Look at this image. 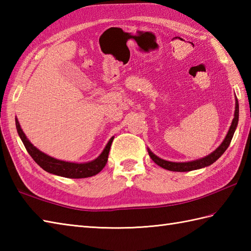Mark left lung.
I'll list each match as a JSON object with an SVG mask.
<instances>
[{
	"label": "left lung",
	"mask_w": 251,
	"mask_h": 251,
	"mask_svg": "<svg viewBox=\"0 0 251 251\" xmlns=\"http://www.w3.org/2000/svg\"><path fill=\"white\" fill-rule=\"evenodd\" d=\"M238 124V101L236 98L235 101V113H234V119L232 121V124L230 126V129H228L227 134L225 138V140L222 141L221 145L218 147L216 150L210 153L209 155H207L202 158L196 159V161H191V162H184V163H176V162H168L165 161V159L159 158L156 156L155 154L150 151V149H148L149 155L152 158V161L157 164L158 166H161L164 169L170 170V172H191V170H195V169H200V168H204L209 166L212 163H215L218 158H219L223 153L226 152V149L228 148L231 143V140L233 138L234 132H235V129Z\"/></svg>",
	"instance_id": "left-lung-1"
}]
</instances>
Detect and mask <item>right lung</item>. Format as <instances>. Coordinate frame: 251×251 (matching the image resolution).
I'll return each instance as SVG.
<instances>
[{
    "label": "right lung",
    "mask_w": 251,
    "mask_h": 251,
    "mask_svg": "<svg viewBox=\"0 0 251 251\" xmlns=\"http://www.w3.org/2000/svg\"><path fill=\"white\" fill-rule=\"evenodd\" d=\"M15 121H16V128H17L18 135L20 137L21 141L24 142L26 151H28L31 157L34 159V162L47 173L61 176V177H65V178H72V179L87 178L100 173L105 166L106 162H108L110 148L112 145V141L114 139V137L111 138L108 142V145L105 146L102 153H101L97 158L94 159V161L88 162V163H79V164L65 162V161H60V159H57L47 155V154L40 151L39 149H36L28 140V138L25 137V132L23 131V129H21L17 117H16Z\"/></svg>",
    "instance_id": "1"
}]
</instances>
